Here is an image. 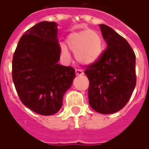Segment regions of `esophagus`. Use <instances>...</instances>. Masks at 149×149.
Returning <instances> with one entry per match:
<instances>
[{"label":"esophagus","mask_w":149,"mask_h":149,"mask_svg":"<svg viewBox=\"0 0 149 149\" xmlns=\"http://www.w3.org/2000/svg\"><path fill=\"white\" fill-rule=\"evenodd\" d=\"M75 73H76V75L77 76H81V75H83V71L81 70V69H76V71H75Z\"/></svg>","instance_id":"34e87169"}]
</instances>
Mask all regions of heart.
Returning a JSON list of instances; mask_svg holds the SVG:
<instances>
[{
    "instance_id": "heart-1",
    "label": "heart",
    "mask_w": 149,
    "mask_h": 149,
    "mask_svg": "<svg viewBox=\"0 0 149 149\" xmlns=\"http://www.w3.org/2000/svg\"><path fill=\"white\" fill-rule=\"evenodd\" d=\"M67 44L76 55L77 60L84 65L95 63L103 52V40L96 31L85 29L81 32L71 33L67 38ZM61 53L65 58H69V54L65 46L61 47Z\"/></svg>"
}]
</instances>
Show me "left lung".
<instances>
[{"mask_svg": "<svg viewBox=\"0 0 149 149\" xmlns=\"http://www.w3.org/2000/svg\"><path fill=\"white\" fill-rule=\"evenodd\" d=\"M107 49L86 68L90 86L89 104L102 114H111L124 108L136 85L135 54L125 38L113 28L100 24Z\"/></svg>", "mask_w": 149, "mask_h": 149, "instance_id": "obj_1", "label": "left lung"}]
</instances>
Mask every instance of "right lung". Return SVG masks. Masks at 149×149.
Segmentation results:
<instances>
[{"instance_id": "1", "label": "right lung", "mask_w": 149, "mask_h": 149, "mask_svg": "<svg viewBox=\"0 0 149 149\" xmlns=\"http://www.w3.org/2000/svg\"><path fill=\"white\" fill-rule=\"evenodd\" d=\"M58 24L40 22L24 32L12 62V77L19 99L44 116L60 110L63 95L76 77L74 68L58 64Z\"/></svg>"}]
</instances>
